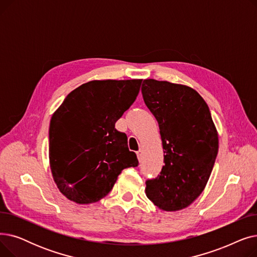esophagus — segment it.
Listing matches in <instances>:
<instances>
[{
	"label": "esophagus",
	"instance_id": "1",
	"mask_svg": "<svg viewBox=\"0 0 257 257\" xmlns=\"http://www.w3.org/2000/svg\"><path fill=\"white\" fill-rule=\"evenodd\" d=\"M137 154H138V158H139V160L141 161V160H142V157H143V151H142V150H139Z\"/></svg>",
	"mask_w": 257,
	"mask_h": 257
}]
</instances>
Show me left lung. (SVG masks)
I'll list each match as a JSON object with an SVG mask.
<instances>
[{
    "label": "left lung",
    "mask_w": 257,
    "mask_h": 257,
    "mask_svg": "<svg viewBox=\"0 0 257 257\" xmlns=\"http://www.w3.org/2000/svg\"><path fill=\"white\" fill-rule=\"evenodd\" d=\"M142 93L158 121L165 153L160 174L146 181V195L163 210L183 209L203 192L218 155L209 108L195 89L168 81L146 79Z\"/></svg>",
    "instance_id": "left-lung-1"
}]
</instances>
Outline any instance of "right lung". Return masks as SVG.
I'll use <instances>...</instances> for the list:
<instances>
[{"label": "right lung", "instance_id": "obj_1", "mask_svg": "<svg viewBox=\"0 0 257 257\" xmlns=\"http://www.w3.org/2000/svg\"><path fill=\"white\" fill-rule=\"evenodd\" d=\"M142 79L93 80L67 94L53 113L49 158L62 195L78 204L98 202L124 169L139 166L127 136L114 128L140 92Z\"/></svg>", "mask_w": 257, "mask_h": 257}]
</instances>
